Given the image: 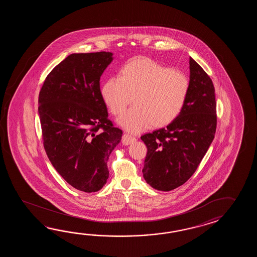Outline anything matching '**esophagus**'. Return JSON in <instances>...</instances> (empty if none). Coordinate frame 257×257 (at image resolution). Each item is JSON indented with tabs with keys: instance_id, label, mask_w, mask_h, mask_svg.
Wrapping results in <instances>:
<instances>
[{
	"instance_id": "34e87169",
	"label": "esophagus",
	"mask_w": 257,
	"mask_h": 257,
	"mask_svg": "<svg viewBox=\"0 0 257 257\" xmlns=\"http://www.w3.org/2000/svg\"><path fill=\"white\" fill-rule=\"evenodd\" d=\"M135 142H136V138L131 136L130 134H124L122 137V143L126 146Z\"/></svg>"
}]
</instances>
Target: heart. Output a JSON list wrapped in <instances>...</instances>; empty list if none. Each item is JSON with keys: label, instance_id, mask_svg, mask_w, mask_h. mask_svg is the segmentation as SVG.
<instances>
[{"label": "heart", "instance_id": "b5f03b06", "mask_svg": "<svg viewBox=\"0 0 257 257\" xmlns=\"http://www.w3.org/2000/svg\"><path fill=\"white\" fill-rule=\"evenodd\" d=\"M102 97L112 114L131 133L150 126L168 125L180 115L189 93V80L184 72L172 70L146 57H137L121 69L120 76L111 77L102 87Z\"/></svg>", "mask_w": 257, "mask_h": 257}]
</instances>
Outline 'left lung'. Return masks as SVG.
Listing matches in <instances>:
<instances>
[{
	"mask_svg": "<svg viewBox=\"0 0 257 257\" xmlns=\"http://www.w3.org/2000/svg\"><path fill=\"white\" fill-rule=\"evenodd\" d=\"M189 70V93L180 115L166 127L142 136L148 149L143 177L160 191H171L191 177L216 132L213 82L191 57Z\"/></svg>",
	"mask_w": 257,
	"mask_h": 257,
	"instance_id": "left-lung-1",
	"label": "left lung"
}]
</instances>
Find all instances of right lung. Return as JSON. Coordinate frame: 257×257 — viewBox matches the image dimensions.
Wrapping results in <instances>:
<instances>
[{
    "mask_svg": "<svg viewBox=\"0 0 257 257\" xmlns=\"http://www.w3.org/2000/svg\"><path fill=\"white\" fill-rule=\"evenodd\" d=\"M111 52L73 53L46 78L39 96L44 148L62 178L78 190H100L109 176L107 162L120 142L100 90Z\"/></svg>",
    "mask_w": 257,
    "mask_h": 257,
    "instance_id": "1",
    "label": "right lung"
}]
</instances>
